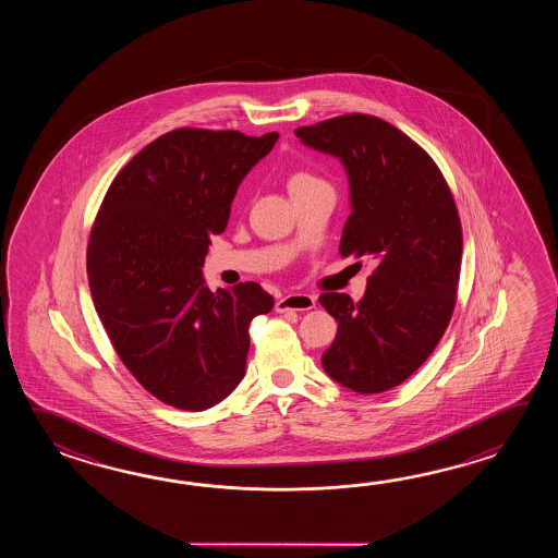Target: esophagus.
<instances>
[{
    "label": "esophagus",
    "mask_w": 558,
    "mask_h": 558,
    "mask_svg": "<svg viewBox=\"0 0 558 558\" xmlns=\"http://www.w3.org/2000/svg\"><path fill=\"white\" fill-rule=\"evenodd\" d=\"M315 307V296L307 293H293V295H284L275 303L277 313L284 311H308Z\"/></svg>",
    "instance_id": "esophagus-1"
}]
</instances>
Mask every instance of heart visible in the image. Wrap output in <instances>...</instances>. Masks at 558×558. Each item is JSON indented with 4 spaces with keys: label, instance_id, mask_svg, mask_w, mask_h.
<instances>
[{
    "label": "heart",
    "instance_id": "heart-1",
    "mask_svg": "<svg viewBox=\"0 0 558 558\" xmlns=\"http://www.w3.org/2000/svg\"><path fill=\"white\" fill-rule=\"evenodd\" d=\"M320 181L315 173H311L307 169H296L293 171L289 179H287V187L289 191L296 190V187H303V185H311V183H317Z\"/></svg>",
    "mask_w": 558,
    "mask_h": 558
}]
</instances>
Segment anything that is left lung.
I'll return each instance as SVG.
<instances>
[{"label":"left lung","mask_w":558,"mask_h":558,"mask_svg":"<svg viewBox=\"0 0 558 558\" xmlns=\"http://www.w3.org/2000/svg\"><path fill=\"white\" fill-rule=\"evenodd\" d=\"M295 135L347 167L353 211L339 253L377 259L361 301L319 296L339 323L320 363L351 391H389L427 361L449 327L463 255L457 203L433 157L385 119L344 113Z\"/></svg>","instance_id":"1"}]
</instances>
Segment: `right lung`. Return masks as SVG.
Instances as JSON below:
<instances>
[{"label":"right lung","instance_id":"right-lung-1","mask_svg":"<svg viewBox=\"0 0 558 558\" xmlns=\"http://www.w3.org/2000/svg\"><path fill=\"white\" fill-rule=\"evenodd\" d=\"M277 133L179 128L145 145L111 181L87 243L95 311L145 391L183 411L223 401L245 375L262 284L211 293L202 267L226 231L239 183Z\"/></svg>","mask_w":558,"mask_h":558}]
</instances>
